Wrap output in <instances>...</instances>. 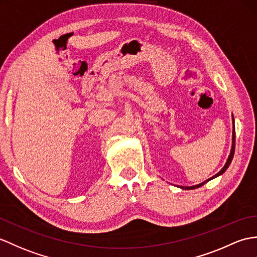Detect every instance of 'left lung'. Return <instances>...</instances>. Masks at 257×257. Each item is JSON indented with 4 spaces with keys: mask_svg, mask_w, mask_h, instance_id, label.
Returning a JSON list of instances; mask_svg holds the SVG:
<instances>
[{
    "mask_svg": "<svg viewBox=\"0 0 257 257\" xmlns=\"http://www.w3.org/2000/svg\"><path fill=\"white\" fill-rule=\"evenodd\" d=\"M234 148H235V130H234V119H233V133H232V148H231V152H230V156H229L228 160H226V162H225L224 166L221 169V171H220L219 173H217V174L214 175V176H212V177H210V178H208L207 181L202 182V183H200V184H198V185H195V186H181V188H182V189H195V188H198V187L202 186V185H204V184H206L207 182L211 181L212 178L218 177L219 175L223 174V173L226 171V169L229 168V165L231 164L232 159H233V156H234Z\"/></svg>",
    "mask_w": 257,
    "mask_h": 257,
    "instance_id": "1",
    "label": "left lung"
}]
</instances>
